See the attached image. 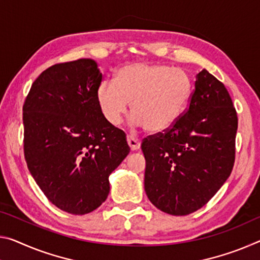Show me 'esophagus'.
Wrapping results in <instances>:
<instances>
[{"mask_svg":"<svg viewBox=\"0 0 260 260\" xmlns=\"http://www.w3.org/2000/svg\"><path fill=\"white\" fill-rule=\"evenodd\" d=\"M127 143H128V146L132 150H138L140 149V147H141V141L137 138L131 137V135L127 137Z\"/></svg>","mask_w":260,"mask_h":260,"instance_id":"34e87169","label":"esophagus"}]
</instances>
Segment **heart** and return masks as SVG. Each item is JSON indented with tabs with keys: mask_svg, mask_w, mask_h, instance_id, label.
Listing matches in <instances>:
<instances>
[{
	"mask_svg": "<svg viewBox=\"0 0 260 260\" xmlns=\"http://www.w3.org/2000/svg\"><path fill=\"white\" fill-rule=\"evenodd\" d=\"M191 88V80L183 69L135 62L118 72L117 83L102 82L97 98L111 125L121 122L132 103V125L158 133L174 126L183 114Z\"/></svg>",
	"mask_w": 260,
	"mask_h": 260,
	"instance_id": "1",
	"label": "heart"
}]
</instances>
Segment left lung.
I'll use <instances>...</instances> for the list:
<instances>
[{
	"mask_svg": "<svg viewBox=\"0 0 260 260\" xmlns=\"http://www.w3.org/2000/svg\"><path fill=\"white\" fill-rule=\"evenodd\" d=\"M237 125L228 90L203 69L186 112L142 141L150 203L171 215H188L207 204L232 174Z\"/></svg>",
	"mask_w": 260,
	"mask_h": 260,
	"instance_id": "left-lung-1",
	"label": "left lung"
}]
</instances>
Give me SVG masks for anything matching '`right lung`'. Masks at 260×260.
Masks as SVG:
<instances>
[{"mask_svg":"<svg viewBox=\"0 0 260 260\" xmlns=\"http://www.w3.org/2000/svg\"><path fill=\"white\" fill-rule=\"evenodd\" d=\"M102 80L94 60L57 63L37 77L23 105L28 170L47 199L74 215L104 203L109 176L131 150L102 113Z\"/></svg>","mask_w":260,"mask_h":260,"instance_id":"1","label":"right lung"}]
</instances>
